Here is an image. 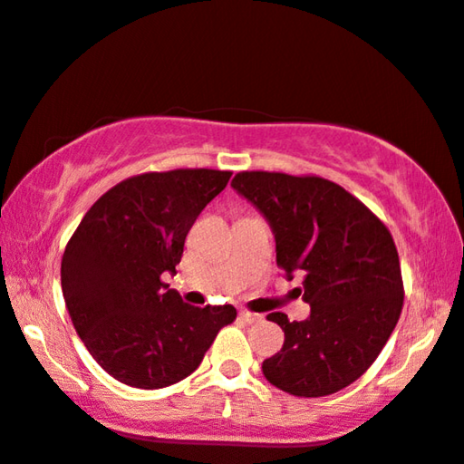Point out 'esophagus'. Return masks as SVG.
Returning <instances> with one entry per match:
<instances>
[{
	"mask_svg": "<svg viewBox=\"0 0 464 464\" xmlns=\"http://www.w3.org/2000/svg\"><path fill=\"white\" fill-rule=\"evenodd\" d=\"M240 318H243L245 322H248V324H255V322H259L261 318H264V315L245 310V312H240Z\"/></svg>",
	"mask_w": 464,
	"mask_h": 464,
	"instance_id": "obj_1",
	"label": "esophagus"
}]
</instances>
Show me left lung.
Masks as SVG:
<instances>
[{"instance_id":"8db88e82","label":"left lung","mask_w":464,"mask_h":464,"mask_svg":"<svg viewBox=\"0 0 464 464\" xmlns=\"http://www.w3.org/2000/svg\"><path fill=\"white\" fill-rule=\"evenodd\" d=\"M232 188L264 213L276 264L304 274L307 320L267 314L285 345L264 360V377L297 398L337 393L364 374L404 305L398 248L387 226L345 188L318 176L240 171Z\"/></svg>"}]
</instances>
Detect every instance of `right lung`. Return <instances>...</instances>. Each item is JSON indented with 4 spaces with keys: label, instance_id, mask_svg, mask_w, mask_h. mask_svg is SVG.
<instances>
[{
    "label": "right lung",
    "instance_id": "obj_1",
    "mask_svg": "<svg viewBox=\"0 0 464 464\" xmlns=\"http://www.w3.org/2000/svg\"><path fill=\"white\" fill-rule=\"evenodd\" d=\"M232 171L173 169L127 178L85 213L64 248L60 280L72 326L111 377L140 389L186 379L234 305L194 307L163 282L186 234Z\"/></svg>",
    "mask_w": 464,
    "mask_h": 464
}]
</instances>
